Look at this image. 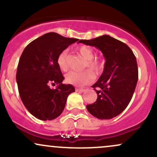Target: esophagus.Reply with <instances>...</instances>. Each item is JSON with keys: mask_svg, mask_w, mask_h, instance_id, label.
I'll list each match as a JSON object with an SVG mask.
<instances>
[{"mask_svg": "<svg viewBox=\"0 0 157 157\" xmlns=\"http://www.w3.org/2000/svg\"><path fill=\"white\" fill-rule=\"evenodd\" d=\"M75 90H76V91H79V92H84L86 91V89H81V88H76Z\"/></svg>", "mask_w": 157, "mask_h": 157, "instance_id": "1", "label": "esophagus"}]
</instances>
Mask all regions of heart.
Returning <instances> with one entry per match:
<instances>
[{
    "label": "heart",
    "instance_id": "1",
    "mask_svg": "<svg viewBox=\"0 0 157 157\" xmlns=\"http://www.w3.org/2000/svg\"><path fill=\"white\" fill-rule=\"evenodd\" d=\"M77 51L86 60L84 68H89L94 72H99L103 66V62L100 58L94 56V52L88 46H81L77 48ZM57 63L62 71H66L68 68V52L63 50L59 54L57 58ZM94 76L89 70H85L82 72L70 71L66 75L65 80L67 83L75 86H85L93 80Z\"/></svg>",
    "mask_w": 157,
    "mask_h": 157
}]
</instances>
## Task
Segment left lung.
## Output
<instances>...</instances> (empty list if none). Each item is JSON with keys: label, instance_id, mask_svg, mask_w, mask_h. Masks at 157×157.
<instances>
[{"label": "left lung", "instance_id": "obj_1", "mask_svg": "<svg viewBox=\"0 0 157 157\" xmlns=\"http://www.w3.org/2000/svg\"><path fill=\"white\" fill-rule=\"evenodd\" d=\"M79 43L99 48L106 60L102 75L91 86L97 94L96 102L86 105V109L98 119L115 117L126 109L136 89L138 80L136 57L127 45L109 35L80 40Z\"/></svg>", "mask_w": 157, "mask_h": 157}]
</instances>
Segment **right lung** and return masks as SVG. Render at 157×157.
I'll return each instance as SVG.
<instances>
[{"label":"right lung","mask_w":157,"mask_h":157,"mask_svg":"<svg viewBox=\"0 0 157 157\" xmlns=\"http://www.w3.org/2000/svg\"><path fill=\"white\" fill-rule=\"evenodd\" d=\"M78 40L49 32L32 41L23 50L16 80L23 105L36 118H57L63 111L68 95L75 91L73 86L62 83L64 77L57 58L61 52ZM56 84L59 86L55 90L50 88Z\"/></svg>","instance_id":"right-lung-1"}]
</instances>
